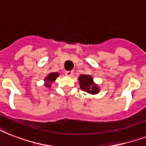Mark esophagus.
I'll list each match as a JSON object with an SVG mask.
<instances>
[{
	"mask_svg": "<svg viewBox=\"0 0 146 146\" xmlns=\"http://www.w3.org/2000/svg\"><path fill=\"white\" fill-rule=\"evenodd\" d=\"M65 74L68 76H72L73 75V70H68L65 72Z\"/></svg>",
	"mask_w": 146,
	"mask_h": 146,
	"instance_id": "34e87169",
	"label": "esophagus"
}]
</instances>
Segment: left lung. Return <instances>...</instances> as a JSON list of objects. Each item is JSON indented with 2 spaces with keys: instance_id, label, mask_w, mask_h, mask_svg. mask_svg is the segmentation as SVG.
Wrapping results in <instances>:
<instances>
[{
  "instance_id": "8db88e82",
  "label": "left lung",
  "mask_w": 146,
  "mask_h": 146,
  "mask_svg": "<svg viewBox=\"0 0 146 146\" xmlns=\"http://www.w3.org/2000/svg\"><path fill=\"white\" fill-rule=\"evenodd\" d=\"M79 84L82 91L91 94H97L100 92V87L94 82L93 77L91 75L82 74L79 76Z\"/></svg>"
}]
</instances>
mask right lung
<instances>
[{"mask_svg":"<svg viewBox=\"0 0 146 146\" xmlns=\"http://www.w3.org/2000/svg\"><path fill=\"white\" fill-rule=\"evenodd\" d=\"M60 75L58 73H48L47 76L45 77L44 79V85L46 88H51V85L52 83L53 82H54L56 80V79L58 77V76Z\"/></svg>","mask_w":146,"mask_h":146,"instance_id":"obj_1","label":"right lung"}]
</instances>
